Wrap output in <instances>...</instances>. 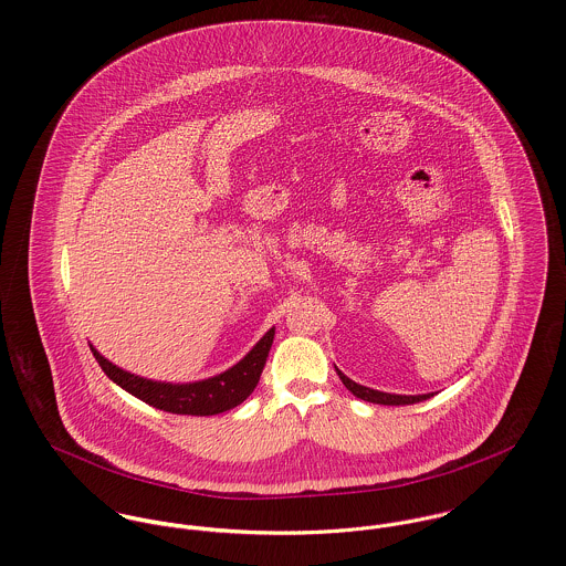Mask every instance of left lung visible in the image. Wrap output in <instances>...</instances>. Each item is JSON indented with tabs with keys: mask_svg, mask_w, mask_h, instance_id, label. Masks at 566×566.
I'll list each match as a JSON object with an SVG mask.
<instances>
[{
	"mask_svg": "<svg viewBox=\"0 0 566 566\" xmlns=\"http://www.w3.org/2000/svg\"><path fill=\"white\" fill-rule=\"evenodd\" d=\"M342 384L361 401H368V403L377 405H411L420 403V401H427L429 397L433 395H416V397H407V395H388V392H379V390H373V388H366V386H359L355 381H350L342 370H337Z\"/></svg>",
	"mask_w": 566,
	"mask_h": 566,
	"instance_id": "8db88e82",
	"label": "left lung"
}]
</instances>
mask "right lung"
I'll return each instance as SVG.
<instances>
[{"instance_id": "add662e5", "label": "right lung", "mask_w": 566, "mask_h": 566, "mask_svg": "<svg viewBox=\"0 0 566 566\" xmlns=\"http://www.w3.org/2000/svg\"><path fill=\"white\" fill-rule=\"evenodd\" d=\"M272 339H274V328H270L233 368L211 379H202L193 384H165V381L144 379L139 375H130L117 368L115 364H111L106 357H102L93 348V344L88 346L99 368L106 373V377L115 381L119 388H124L126 392H130L133 397L142 399L144 403L153 405L163 411H171V413L213 416V413H222L227 409L238 407L252 395L263 373Z\"/></svg>"}]
</instances>
